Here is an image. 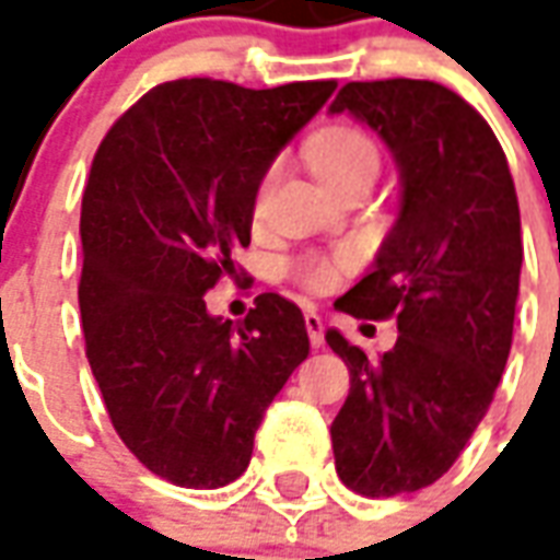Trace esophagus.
Instances as JSON below:
<instances>
[{
  "instance_id": "1",
  "label": "esophagus",
  "mask_w": 560,
  "mask_h": 560,
  "mask_svg": "<svg viewBox=\"0 0 560 560\" xmlns=\"http://www.w3.org/2000/svg\"><path fill=\"white\" fill-rule=\"evenodd\" d=\"M304 325H307V335H311V343L319 350L325 343L323 337V319H319V313L316 311H304Z\"/></svg>"
}]
</instances>
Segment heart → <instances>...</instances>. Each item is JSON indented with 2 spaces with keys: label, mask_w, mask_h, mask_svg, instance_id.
I'll list each match as a JSON object with an SVG mask.
<instances>
[{
  "label": "heart",
  "mask_w": 560,
  "mask_h": 560,
  "mask_svg": "<svg viewBox=\"0 0 560 560\" xmlns=\"http://www.w3.org/2000/svg\"><path fill=\"white\" fill-rule=\"evenodd\" d=\"M311 165L313 172L319 174L328 189L350 184L355 177H376L380 172V150H376L374 138L355 126H331L311 141ZM273 180V168L265 172L256 189V205L265 201V192ZM292 280L301 283L311 292H323L335 283V265L325 256H301L289 265Z\"/></svg>",
  "instance_id": "heart-1"
}]
</instances>
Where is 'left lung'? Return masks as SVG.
Returning a JSON list of instances; mask_svg holds the SVG:
<instances>
[{
	"label": "left lung",
	"mask_w": 560,
	"mask_h": 560,
	"mask_svg": "<svg viewBox=\"0 0 560 560\" xmlns=\"http://www.w3.org/2000/svg\"><path fill=\"white\" fill-rule=\"evenodd\" d=\"M388 147L400 210L374 268L335 301L355 319H398L380 359L337 328L350 368L331 422L337 477L368 498L438 482L489 410L513 347L522 220L491 126L434 81H352L331 102Z\"/></svg>",
	"instance_id": "left-lung-1"
}]
</instances>
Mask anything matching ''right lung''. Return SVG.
Here are the masks:
<instances>
[{
    "instance_id": "right-lung-1",
    "label": "right lung",
    "mask_w": 560,
    "mask_h": 560,
    "mask_svg": "<svg viewBox=\"0 0 560 560\" xmlns=\"http://www.w3.org/2000/svg\"><path fill=\"white\" fill-rule=\"evenodd\" d=\"M335 86L168 81L98 144L81 205L86 359L114 431L174 486L241 477L268 404L311 352L283 295L261 292L241 325L210 316L205 295L235 273L259 180Z\"/></svg>"
}]
</instances>
